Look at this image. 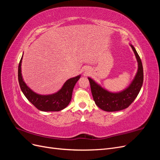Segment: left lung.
<instances>
[{
    "mask_svg": "<svg viewBox=\"0 0 160 160\" xmlns=\"http://www.w3.org/2000/svg\"><path fill=\"white\" fill-rule=\"evenodd\" d=\"M138 61V68L132 83L122 91L111 92L102 88L91 77H88L95 104L103 111L112 112L128 108L137 98L143 85V70L141 59L135 47L130 44Z\"/></svg>",
    "mask_w": 160,
    "mask_h": 160,
    "instance_id": "8db88e82",
    "label": "left lung"
}]
</instances>
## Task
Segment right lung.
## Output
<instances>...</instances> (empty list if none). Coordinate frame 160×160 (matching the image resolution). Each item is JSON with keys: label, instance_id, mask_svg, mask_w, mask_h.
<instances>
[{"label": "right lung", "instance_id": "add662e5", "mask_svg": "<svg viewBox=\"0 0 160 160\" xmlns=\"http://www.w3.org/2000/svg\"><path fill=\"white\" fill-rule=\"evenodd\" d=\"M22 57L18 65V79L21 89L27 99L38 110L42 111H59L65 109L70 103L72 90L81 77V75L66 81L61 89L55 93L49 95L38 94L28 88L24 81L21 73Z\"/></svg>", "mask_w": 160, "mask_h": 160}]
</instances>
